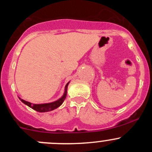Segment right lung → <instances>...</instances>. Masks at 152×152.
<instances>
[{"label":"right lung","mask_w":152,"mask_h":152,"mask_svg":"<svg viewBox=\"0 0 152 152\" xmlns=\"http://www.w3.org/2000/svg\"><path fill=\"white\" fill-rule=\"evenodd\" d=\"M68 83L65 85V93H64L63 96L60 98L59 99H58L56 102H51V103H48V104H31L30 102H26L25 100H23V99H20L21 102L23 104H25L26 105L28 106L29 107H31L33 110H36V111L39 112V113H45V112H49L52 111V110H55L57 107H59V106L62 105V104L63 103V102L65 101V98H66L67 96V86H68Z\"/></svg>","instance_id":"right-lung-1"}]
</instances>
